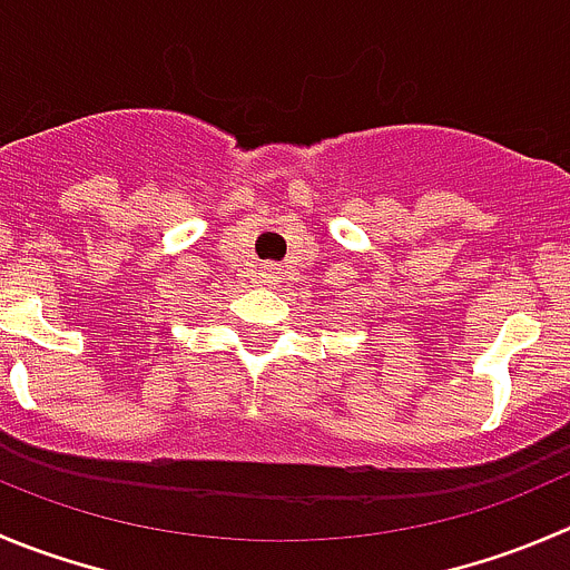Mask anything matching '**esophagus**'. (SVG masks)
Masks as SVG:
<instances>
[{
    "instance_id": "obj_1",
    "label": "esophagus",
    "mask_w": 570,
    "mask_h": 570,
    "mask_svg": "<svg viewBox=\"0 0 570 570\" xmlns=\"http://www.w3.org/2000/svg\"><path fill=\"white\" fill-rule=\"evenodd\" d=\"M276 274H279V271H276L274 265H268V268H265V274H263V282H276Z\"/></svg>"
}]
</instances>
